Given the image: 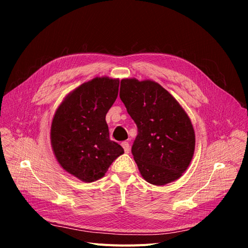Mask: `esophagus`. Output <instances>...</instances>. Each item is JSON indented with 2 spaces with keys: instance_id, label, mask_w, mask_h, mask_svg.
Returning a JSON list of instances; mask_svg holds the SVG:
<instances>
[{
  "instance_id": "34e87169",
  "label": "esophagus",
  "mask_w": 248,
  "mask_h": 248,
  "mask_svg": "<svg viewBox=\"0 0 248 248\" xmlns=\"http://www.w3.org/2000/svg\"><path fill=\"white\" fill-rule=\"evenodd\" d=\"M122 146L124 147L125 154H129L130 153V144H129V142H126V141L123 142L122 143Z\"/></svg>"
}]
</instances>
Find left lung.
Returning a JSON list of instances; mask_svg holds the SVG:
<instances>
[{"mask_svg":"<svg viewBox=\"0 0 248 248\" xmlns=\"http://www.w3.org/2000/svg\"><path fill=\"white\" fill-rule=\"evenodd\" d=\"M119 97L138 127L132 154L141 176L155 186L180 178L196 145L194 127L185 109L153 80L124 78Z\"/></svg>","mask_w":248,"mask_h":248,"instance_id":"obj_1","label":"left lung"}]
</instances>
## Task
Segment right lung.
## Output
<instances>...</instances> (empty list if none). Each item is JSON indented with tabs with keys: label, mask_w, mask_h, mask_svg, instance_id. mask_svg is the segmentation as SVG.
Returning <instances> with one entry per match:
<instances>
[{
	"label": "right lung",
	"mask_w": 248,
	"mask_h": 248,
	"mask_svg": "<svg viewBox=\"0 0 248 248\" xmlns=\"http://www.w3.org/2000/svg\"><path fill=\"white\" fill-rule=\"evenodd\" d=\"M119 79L95 77L72 91L55 111L50 141L63 170L84 182L102 178L124 154L109 139L106 114L118 94Z\"/></svg>",
	"instance_id": "1"
}]
</instances>
